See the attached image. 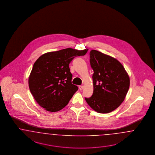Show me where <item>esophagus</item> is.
Instances as JSON below:
<instances>
[{"instance_id":"obj_1","label":"esophagus","mask_w":155,"mask_h":155,"mask_svg":"<svg viewBox=\"0 0 155 155\" xmlns=\"http://www.w3.org/2000/svg\"><path fill=\"white\" fill-rule=\"evenodd\" d=\"M83 89H84V86H83V85H81V86L79 87V89H80V91H82Z\"/></svg>"}]
</instances>
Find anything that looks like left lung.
<instances>
[{"instance_id": "8db88e82", "label": "left lung", "mask_w": 155, "mask_h": 155, "mask_svg": "<svg viewBox=\"0 0 155 155\" xmlns=\"http://www.w3.org/2000/svg\"><path fill=\"white\" fill-rule=\"evenodd\" d=\"M89 55L94 71L93 93L85 100L97 112H111L124 100L130 87L129 75L115 58L96 50H92Z\"/></svg>"}]
</instances>
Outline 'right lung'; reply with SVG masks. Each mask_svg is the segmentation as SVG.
I'll list each match as a JSON object with an SVG mask.
<instances>
[{
	"mask_svg": "<svg viewBox=\"0 0 155 155\" xmlns=\"http://www.w3.org/2000/svg\"><path fill=\"white\" fill-rule=\"evenodd\" d=\"M87 49L66 48L40 56L35 62L29 77V87L37 103L45 110L63 109L78 89L71 83L69 64L76 56L85 55Z\"/></svg>",
	"mask_w": 155,
	"mask_h": 155,
	"instance_id": "obj_1",
	"label": "right lung"
}]
</instances>
